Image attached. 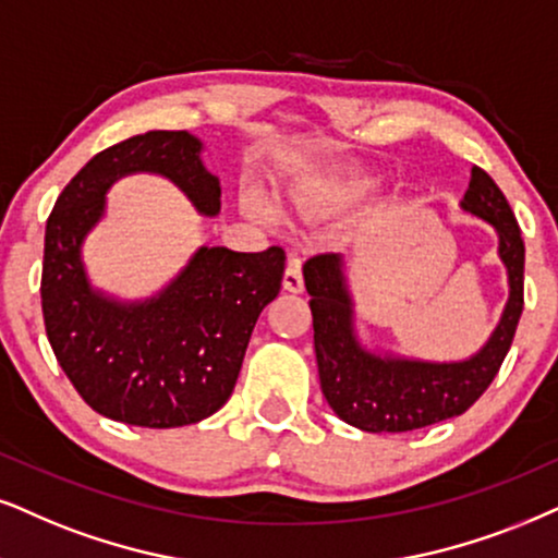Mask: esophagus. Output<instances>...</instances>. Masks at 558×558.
I'll return each instance as SVG.
<instances>
[{
	"label": "esophagus",
	"instance_id": "obj_1",
	"mask_svg": "<svg viewBox=\"0 0 558 558\" xmlns=\"http://www.w3.org/2000/svg\"><path fill=\"white\" fill-rule=\"evenodd\" d=\"M283 291L288 293H301L303 291V275H301V263L295 257L288 259L286 272H283Z\"/></svg>",
	"mask_w": 558,
	"mask_h": 558
}]
</instances>
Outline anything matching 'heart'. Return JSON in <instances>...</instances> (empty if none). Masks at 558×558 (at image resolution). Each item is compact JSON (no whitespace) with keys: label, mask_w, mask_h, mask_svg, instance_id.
<instances>
[{"label":"heart","mask_w":558,"mask_h":558,"mask_svg":"<svg viewBox=\"0 0 558 558\" xmlns=\"http://www.w3.org/2000/svg\"><path fill=\"white\" fill-rule=\"evenodd\" d=\"M324 203H327V197L316 193V190H301V193H293V197H291V206L303 216L319 214V210L324 208ZM246 210H250V214H257L255 206H246Z\"/></svg>","instance_id":"1"}]
</instances>
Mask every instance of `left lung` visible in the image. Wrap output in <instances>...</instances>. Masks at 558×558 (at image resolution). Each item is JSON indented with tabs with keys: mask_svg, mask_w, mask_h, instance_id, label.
<instances>
[{
	"mask_svg": "<svg viewBox=\"0 0 558 558\" xmlns=\"http://www.w3.org/2000/svg\"><path fill=\"white\" fill-rule=\"evenodd\" d=\"M461 210L495 229L510 288L489 340L463 361L437 363L368 350L355 329V299L344 257L319 255L303 265L322 393L337 417L363 433H409L458 417L489 389L510 350L523 314L525 244L520 227L502 190L478 167L471 169Z\"/></svg>",
	"mask_w": 558,
	"mask_h": 558,
	"instance_id": "left-lung-1",
	"label": "left lung"
}]
</instances>
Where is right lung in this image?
Listing matches in <instances>:
<instances>
[{
  "label": "right lung",
  "instance_id": "obj_1",
  "mask_svg": "<svg viewBox=\"0 0 558 558\" xmlns=\"http://www.w3.org/2000/svg\"><path fill=\"white\" fill-rule=\"evenodd\" d=\"M187 131H149L95 154L63 187L46 223V335L80 397L102 417L182 427L227 404L257 316L280 291L286 252L197 246L159 293L125 301L92 286L82 246L129 174H159L201 216H218L221 185Z\"/></svg>",
  "mask_w": 558,
  "mask_h": 558
}]
</instances>
